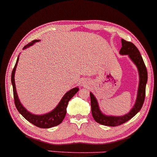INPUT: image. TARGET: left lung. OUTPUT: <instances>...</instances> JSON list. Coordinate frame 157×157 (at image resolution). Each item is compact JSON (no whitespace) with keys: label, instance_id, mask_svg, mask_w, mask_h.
I'll return each mask as SVG.
<instances>
[{"label":"left lung","instance_id":"1","mask_svg":"<svg viewBox=\"0 0 157 157\" xmlns=\"http://www.w3.org/2000/svg\"><path fill=\"white\" fill-rule=\"evenodd\" d=\"M122 42V48L120 50L121 55H128L132 60L133 63L137 66L138 70L139 72V86L138 90L137 99L132 110L128 114L121 117H114V116H106L100 112L99 109L98 103L95 97L90 94V103H91V112L94 119L96 122L102 124V125L109 126H117L124 124L126 121L134 117L138 112L141 110L145 98V89L146 84L147 81V71L141 55L140 54L136 46L131 42H127L124 40H121Z\"/></svg>","mask_w":157,"mask_h":157}]
</instances>
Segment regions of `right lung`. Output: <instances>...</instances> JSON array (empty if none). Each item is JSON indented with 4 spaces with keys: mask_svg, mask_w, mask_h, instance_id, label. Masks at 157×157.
<instances>
[{
    "mask_svg": "<svg viewBox=\"0 0 157 157\" xmlns=\"http://www.w3.org/2000/svg\"><path fill=\"white\" fill-rule=\"evenodd\" d=\"M36 42H38V40H33L31 43H28V45H25L23 49L28 48V47L31 46ZM18 61V58L16 60V65H15L14 68H13V72H12L11 75V82L12 85H13V97H14V102L16 105V109L18 111V112L25 117L27 121H29L32 124L38 126L40 128H51L53 126H58L60 123L63 121L66 116V113H67V107L68 105L69 101L71 99V98L78 91V87H75V88L72 89L70 91H68L67 94L63 96V97L60 100V103L58 104V106L54 109L51 112L48 113V114H43V115H36V114H33L31 113L26 110L23 105H21L19 99H18L17 93H16V85H15V72H16V68L17 67V63Z\"/></svg>",
    "mask_w": 157,
    "mask_h": 157,
    "instance_id": "right-lung-1",
    "label": "right lung"
}]
</instances>
